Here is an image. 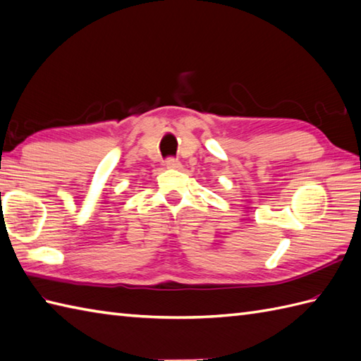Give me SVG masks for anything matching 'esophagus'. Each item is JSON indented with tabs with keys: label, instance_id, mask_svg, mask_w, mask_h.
Masks as SVG:
<instances>
[{
	"label": "esophagus",
	"instance_id": "esophagus-1",
	"mask_svg": "<svg viewBox=\"0 0 361 361\" xmlns=\"http://www.w3.org/2000/svg\"><path fill=\"white\" fill-rule=\"evenodd\" d=\"M166 167L167 169H180L181 167V163L178 159H175V158H169L167 161H166Z\"/></svg>",
	"mask_w": 361,
	"mask_h": 361
}]
</instances>
